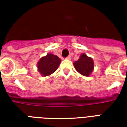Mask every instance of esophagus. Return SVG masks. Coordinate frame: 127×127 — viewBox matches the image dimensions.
Returning <instances> with one entry per match:
<instances>
[{"label": "esophagus", "mask_w": 127, "mask_h": 127, "mask_svg": "<svg viewBox=\"0 0 127 127\" xmlns=\"http://www.w3.org/2000/svg\"><path fill=\"white\" fill-rule=\"evenodd\" d=\"M66 59H68V60H71V56H68L67 57H66Z\"/></svg>", "instance_id": "1"}]
</instances>
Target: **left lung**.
Segmentation results:
<instances>
[{"label":"left lung","mask_w":127,"mask_h":127,"mask_svg":"<svg viewBox=\"0 0 127 127\" xmlns=\"http://www.w3.org/2000/svg\"><path fill=\"white\" fill-rule=\"evenodd\" d=\"M73 64L77 71L84 76H89L93 71V60L88 57L85 54H82L80 56V59L75 61Z\"/></svg>","instance_id":"8db88e82"}]
</instances>
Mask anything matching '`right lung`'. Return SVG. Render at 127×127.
I'll return each instance as SVG.
<instances>
[{
	"label": "right lung",
	"mask_w": 127,
	"mask_h": 127,
	"mask_svg": "<svg viewBox=\"0 0 127 127\" xmlns=\"http://www.w3.org/2000/svg\"><path fill=\"white\" fill-rule=\"evenodd\" d=\"M61 60L57 56L48 54L42 57L37 63L38 71L43 76L50 75L56 71L60 65Z\"/></svg>",
	"instance_id": "right-lung-1"
}]
</instances>
